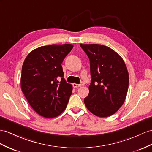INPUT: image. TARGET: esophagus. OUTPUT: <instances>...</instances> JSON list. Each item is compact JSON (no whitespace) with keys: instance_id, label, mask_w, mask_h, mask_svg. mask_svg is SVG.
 Wrapping results in <instances>:
<instances>
[{"instance_id":"34e87169","label":"esophagus","mask_w":152,"mask_h":152,"mask_svg":"<svg viewBox=\"0 0 152 152\" xmlns=\"http://www.w3.org/2000/svg\"><path fill=\"white\" fill-rule=\"evenodd\" d=\"M80 86H81V84H75V83H73V87L75 88H79Z\"/></svg>"}]
</instances>
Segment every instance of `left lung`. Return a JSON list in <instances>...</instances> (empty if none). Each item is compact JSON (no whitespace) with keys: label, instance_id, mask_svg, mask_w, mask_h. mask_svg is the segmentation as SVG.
Returning <instances> with one entry per match:
<instances>
[{"label":"left lung","instance_id":"1","mask_svg":"<svg viewBox=\"0 0 152 152\" xmlns=\"http://www.w3.org/2000/svg\"><path fill=\"white\" fill-rule=\"evenodd\" d=\"M90 59L91 80L84 99L95 115L106 117L118 111L126 97L129 75L123 59L110 48L101 44H80Z\"/></svg>","mask_w":152,"mask_h":152}]
</instances>
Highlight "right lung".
I'll return each instance as SVG.
<instances>
[{
	"label": "right lung",
	"mask_w": 152,
	"mask_h": 152,
	"mask_svg": "<svg viewBox=\"0 0 152 152\" xmlns=\"http://www.w3.org/2000/svg\"><path fill=\"white\" fill-rule=\"evenodd\" d=\"M73 47L69 44L39 47L24 61L22 91L31 108L42 117H57L66 108L73 88L64 79L61 64Z\"/></svg>",
	"instance_id": "1"
}]
</instances>
